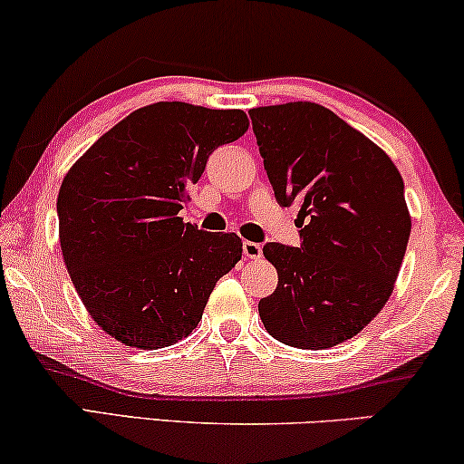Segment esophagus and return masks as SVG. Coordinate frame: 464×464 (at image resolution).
Returning <instances> with one entry per match:
<instances>
[{
  "instance_id": "1",
  "label": "esophagus",
  "mask_w": 464,
  "mask_h": 464,
  "mask_svg": "<svg viewBox=\"0 0 464 464\" xmlns=\"http://www.w3.org/2000/svg\"><path fill=\"white\" fill-rule=\"evenodd\" d=\"M244 256L250 260H258L263 256V246L256 244V241H244Z\"/></svg>"
}]
</instances>
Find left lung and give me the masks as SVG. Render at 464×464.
Wrapping results in <instances>:
<instances>
[{"label": "left lung", "mask_w": 464, "mask_h": 464, "mask_svg": "<svg viewBox=\"0 0 464 464\" xmlns=\"http://www.w3.org/2000/svg\"><path fill=\"white\" fill-rule=\"evenodd\" d=\"M279 206H296L300 247L266 244L277 269L258 303L276 341L330 349L374 319L395 288L410 218L400 169L381 147L315 102L250 109Z\"/></svg>", "instance_id": "8db88e82"}]
</instances>
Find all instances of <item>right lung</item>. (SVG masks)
Listing matches in <instances>:
<instances>
[{
    "label": "right lung",
    "mask_w": 464,
    "mask_h": 464,
    "mask_svg": "<svg viewBox=\"0 0 464 464\" xmlns=\"http://www.w3.org/2000/svg\"><path fill=\"white\" fill-rule=\"evenodd\" d=\"M247 126L239 109L153 102L104 132L64 176L56 204L64 265L90 317L126 347L187 338L241 258L237 235L199 231L180 210L210 153Z\"/></svg>",
    "instance_id": "add662e5"
}]
</instances>
